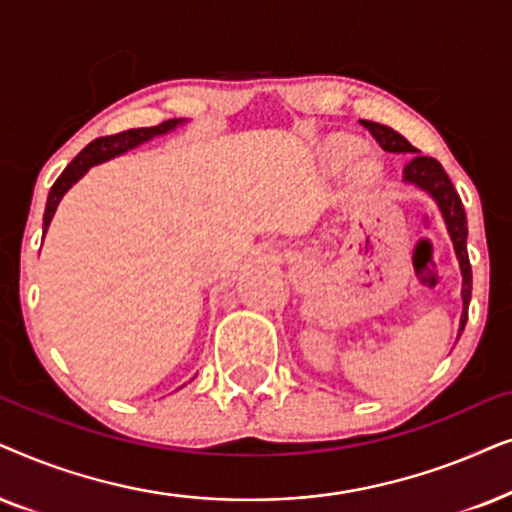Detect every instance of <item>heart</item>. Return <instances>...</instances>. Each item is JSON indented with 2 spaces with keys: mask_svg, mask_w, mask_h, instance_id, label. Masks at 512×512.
<instances>
[{
  "mask_svg": "<svg viewBox=\"0 0 512 512\" xmlns=\"http://www.w3.org/2000/svg\"><path fill=\"white\" fill-rule=\"evenodd\" d=\"M360 152V142L349 138V135H335L325 142L323 147V159L330 168H342L349 163L353 156ZM358 177L360 180H370V177L377 173V163L372 159H363L358 163Z\"/></svg>",
  "mask_w": 512,
  "mask_h": 512,
  "instance_id": "1",
  "label": "heart"
}]
</instances>
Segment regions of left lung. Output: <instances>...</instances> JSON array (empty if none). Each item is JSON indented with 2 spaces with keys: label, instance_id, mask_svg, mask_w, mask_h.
Masks as SVG:
<instances>
[{
  "label": "left lung",
  "instance_id": "obj_1",
  "mask_svg": "<svg viewBox=\"0 0 512 512\" xmlns=\"http://www.w3.org/2000/svg\"><path fill=\"white\" fill-rule=\"evenodd\" d=\"M367 131L372 133V138L379 142L386 152H395V154H412V159L407 161L405 166V180L412 182L421 189H426L428 194L433 196L435 203H438L442 210V217H445L449 236L454 241V250L456 257H459L461 264V274H463V316H461V332L463 325L468 320V302H470V290H473V271H470V262H468V250H466V236H468V227H466V210H463V203L456 194V189L449 180L445 170H442L440 161L431 159V156H421L414 154V149L410 142H407L403 135L395 133L393 128L374 124V121H360Z\"/></svg>",
  "mask_w": 512,
  "mask_h": 512
}]
</instances>
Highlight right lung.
<instances>
[{"label": "right lung", "instance_id": "add662e5", "mask_svg": "<svg viewBox=\"0 0 512 512\" xmlns=\"http://www.w3.org/2000/svg\"><path fill=\"white\" fill-rule=\"evenodd\" d=\"M180 121L177 119H168L163 121L159 126H147V128H131V131H124V133H117V135H102V138H95L93 142H88V145L81 149V152L74 156V161L67 166L63 173L56 182H53L51 192H49V201H46V213H44V234L46 229H49L51 224V217L56 213L60 199H63V194L70 189L74 182L79 180L81 175L86 173L88 168L95 166V163H102L107 159H112V156H119L128 152V149L138 147L140 142H145L149 138H154V135H161V133H168L170 128H175Z\"/></svg>", "mask_w": 512, "mask_h": 512}]
</instances>
